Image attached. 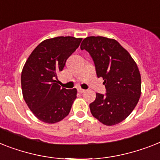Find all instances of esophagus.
Here are the masks:
<instances>
[{
    "label": "esophagus",
    "instance_id": "esophagus-1",
    "mask_svg": "<svg viewBox=\"0 0 160 160\" xmlns=\"http://www.w3.org/2000/svg\"><path fill=\"white\" fill-rule=\"evenodd\" d=\"M78 91L80 92V93H84V92H85V89H78Z\"/></svg>",
    "mask_w": 160,
    "mask_h": 160
}]
</instances>
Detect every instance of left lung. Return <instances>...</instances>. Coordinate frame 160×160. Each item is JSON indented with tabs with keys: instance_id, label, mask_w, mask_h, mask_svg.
Listing matches in <instances>:
<instances>
[{
	"instance_id": "8db88e82",
	"label": "left lung",
	"mask_w": 160,
	"mask_h": 160,
	"mask_svg": "<svg viewBox=\"0 0 160 160\" xmlns=\"http://www.w3.org/2000/svg\"><path fill=\"white\" fill-rule=\"evenodd\" d=\"M81 50L90 54L96 74L104 80L106 94L96 93L89 108L96 119L107 126L125 120L137 104L141 93V79L138 67L132 56L115 39L87 37Z\"/></svg>"
}]
</instances>
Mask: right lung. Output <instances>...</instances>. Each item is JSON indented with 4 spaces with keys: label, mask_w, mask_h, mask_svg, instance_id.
<instances>
[{
    "label": "right lung",
    "mask_w": 160,
    "mask_h": 160,
    "mask_svg": "<svg viewBox=\"0 0 160 160\" xmlns=\"http://www.w3.org/2000/svg\"><path fill=\"white\" fill-rule=\"evenodd\" d=\"M81 40L71 36L44 40L26 61L21 73L23 97L34 116L43 122H58L71 111L77 90L61 88L58 74Z\"/></svg>",
    "instance_id": "add662e5"
}]
</instances>
